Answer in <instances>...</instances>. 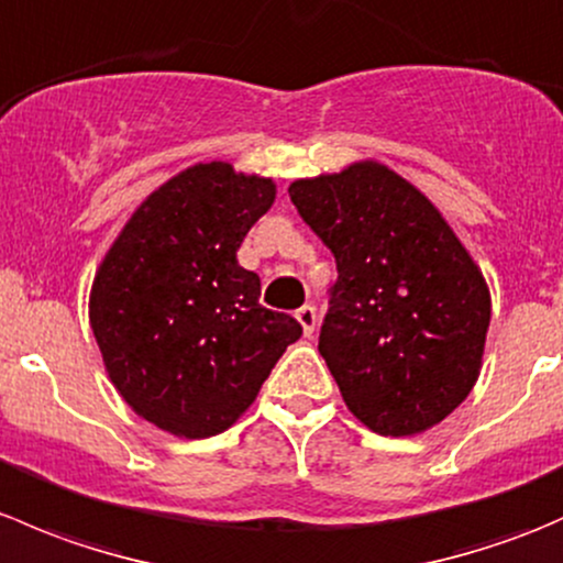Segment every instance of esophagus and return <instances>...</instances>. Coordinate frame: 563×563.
<instances>
[{
	"label": "esophagus",
	"mask_w": 563,
	"mask_h": 563,
	"mask_svg": "<svg viewBox=\"0 0 563 563\" xmlns=\"http://www.w3.org/2000/svg\"><path fill=\"white\" fill-rule=\"evenodd\" d=\"M297 321L302 323L305 338H313L316 323H318V316H316V308H313V305H302V308L297 310Z\"/></svg>",
	"instance_id": "1"
}]
</instances>
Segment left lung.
I'll list each match as a JSON object with an SVG mask.
<instances>
[{
    "instance_id": "8db88e82",
    "label": "left lung",
    "mask_w": 563,
    "mask_h": 563,
    "mask_svg": "<svg viewBox=\"0 0 563 563\" xmlns=\"http://www.w3.org/2000/svg\"><path fill=\"white\" fill-rule=\"evenodd\" d=\"M294 207L334 255L318 351L382 435L450 417L479 378L490 291L439 209L382 163L297 179Z\"/></svg>"
}]
</instances>
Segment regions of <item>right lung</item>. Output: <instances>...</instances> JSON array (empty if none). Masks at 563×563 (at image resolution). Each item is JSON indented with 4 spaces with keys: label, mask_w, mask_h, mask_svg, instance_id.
<instances>
[{
    "label": "right lung",
    "mask_w": 563,
    "mask_h": 563,
    "mask_svg": "<svg viewBox=\"0 0 563 563\" xmlns=\"http://www.w3.org/2000/svg\"><path fill=\"white\" fill-rule=\"evenodd\" d=\"M272 201V179L198 163L135 209L95 275L89 323L108 378L161 430H229L302 334L258 302V275L236 261Z\"/></svg>",
    "instance_id": "1"
}]
</instances>
